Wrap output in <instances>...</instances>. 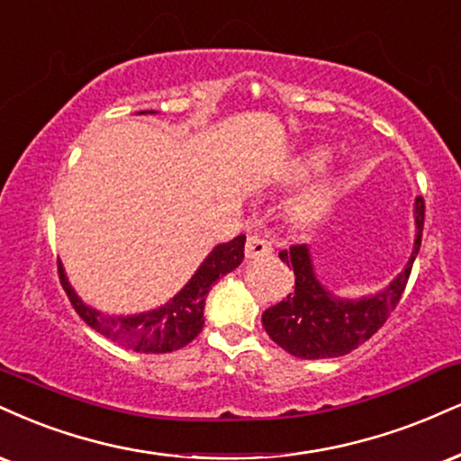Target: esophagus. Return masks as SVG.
<instances>
[{
  "mask_svg": "<svg viewBox=\"0 0 461 461\" xmlns=\"http://www.w3.org/2000/svg\"><path fill=\"white\" fill-rule=\"evenodd\" d=\"M247 258L249 259H259V258H266V255L273 253V245H270L268 240L258 234H251L247 238V249H245Z\"/></svg>",
  "mask_w": 461,
  "mask_h": 461,
  "instance_id": "esophagus-1",
  "label": "esophagus"
}]
</instances>
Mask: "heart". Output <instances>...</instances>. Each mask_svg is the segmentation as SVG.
<instances>
[{
	"label": "heart",
	"mask_w": 461,
	"mask_h": 461,
	"mask_svg": "<svg viewBox=\"0 0 461 461\" xmlns=\"http://www.w3.org/2000/svg\"><path fill=\"white\" fill-rule=\"evenodd\" d=\"M324 158H326V149L321 148L313 149V152H307L304 157H301L292 165V177H307L312 171L321 167ZM332 191H335V185H324L315 188V191L309 193V195H304L303 202L298 203L296 214L301 216V219H312V216L320 214L321 210L329 206Z\"/></svg>",
	"instance_id": "heart-1"
}]
</instances>
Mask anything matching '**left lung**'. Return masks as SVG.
<instances>
[{
	"label": "left lung",
	"mask_w": 461,
	"mask_h": 461,
	"mask_svg": "<svg viewBox=\"0 0 461 461\" xmlns=\"http://www.w3.org/2000/svg\"><path fill=\"white\" fill-rule=\"evenodd\" d=\"M414 221H417V240L406 268L391 281L389 287L360 301H346L326 292L313 273L307 245H292L281 251V262L292 266L296 281H294V292L287 294L281 303L266 309L262 315V324L270 339L298 358H335L357 350L360 343L367 341L389 320L406 290L423 236V197H417L414 203Z\"/></svg>",
	"instance_id": "1"
}]
</instances>
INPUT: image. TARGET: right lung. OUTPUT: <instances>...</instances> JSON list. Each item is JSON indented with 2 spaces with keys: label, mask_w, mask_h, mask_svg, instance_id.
<instances>
[{
  "label": "right lung",
  "mask_w": 461,
  "mask_h": 461,
  "mask_svg": "<svg viewBox=\"0 0 461 461\" xmlns=\"http://www.w3.org/2000/svg\"><path fill=\"white\" fill-rule=\"evenodd\" d=\"M245 240L247 236L240 234L234 240L216 245L203 259V264L199 266L197 273L191 276V281L167 304L140 315H126V318L104 315L92 309L70 287L62 264H58V273L64 292L68 294L70 304L87 326H92L107 339L135 352L165 354L180 350L202 332L203 304H206L210 287L216 279L240 266L242 258H245Z\"/></svg>",
  "instance_id": "obj_1"
}]
</instances>
